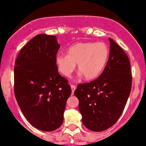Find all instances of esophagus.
I'll return each mask as SVG.
<instances>
[{"instance_id":"34e87169","label":"esophagus","mask_w":146,"mask_h":146,"mask_svg":"<svg viewBox=\"0 0 146 146\" xmlns=\"http://www.w3.org/2000/svg\"><path fill=\"white\" fill-rule=\"evenodd\" d=\"M71 90H72V94H73L74 91L76 90V86L75 85H73V84H71Z\"/></svg>"}]
</instances>
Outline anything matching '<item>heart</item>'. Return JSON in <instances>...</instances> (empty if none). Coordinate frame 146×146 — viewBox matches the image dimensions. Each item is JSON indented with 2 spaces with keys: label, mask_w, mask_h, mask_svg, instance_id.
Wrapping results in <instances>:
<instances>
[{
  "label": "heart",
  "mask_w": 146,
  "mask_h": 146,
  "mask_svg": "<svg viewBox=\"0 0 146 146\" xmlns=\"http://www.w3.org/2000/svg\"><path fill=\"white\" fill-rule=\"evenodd\" d=\"M108 56V47L105 43L81 42L71 46L67 56H57L56 62L64 76H69L77 64L78 72L85 80H94L104 70Z\"/></svg>",
  "instance_id": "heart-1"
}]
</instances>
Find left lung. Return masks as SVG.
I'll list each match as a JSON object with an SVG mask.
<instances>
[{
  "mask_svg": "<svg viewBox=\"0 0 146 146\" xmlns=\"http://www.w3.org/2000/svg\"><path fill=\"white\" fill-rule=\"evenodd\" d=\"M109 41L110 55L101 75L90 82L78 84L74 92L83 124L96 132L107 130L117 122L131 90L129 58L113 39Z\"/></svg>",
  "mask_w": 146,
  "mask_h": 146,
  "instance_id": "8db88e82",
  "label": "left lung"
}]
</instances>
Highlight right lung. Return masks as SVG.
Instances as JSON below:
<instances>
[{
    "mask_svg": "<svg viewBox=\"0 0 146 146\" xmlns=\"http://www.w3.org/2000/svg\"><path fill=\"white\" fill-rule=\"evenodd\" d=\"M59 47L55 35H37L21 49L14 67L17 102L28 122L44 131L62 125L71 94L68 81L56 65Z\"/></svg>",
    "mask_w": 146,
    "mask_h": 146,
    "instance_id": "right-lung-1",
    "label": "right lung"
}]
</instances>
